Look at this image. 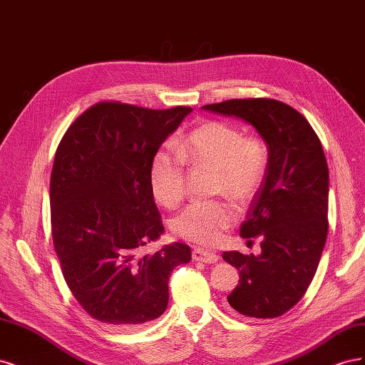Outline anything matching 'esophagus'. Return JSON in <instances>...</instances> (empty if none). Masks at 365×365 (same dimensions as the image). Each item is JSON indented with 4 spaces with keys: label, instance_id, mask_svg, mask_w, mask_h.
<instances>
[{
    "label": "esophagus",
    "instance_id": "esophagus-1",
    "mask_svg": "<svg viewBox=\"0 0 365 365\" xmlns=\"http://www.w3.org/2000/svg\"><path fill=\"white\" fill-rule=\"evenodd\" d=\"M192 257L196 262H202V263H215L219 260L217 254L213 251H207L202 248H195L192 252Z\"/></svg>",
    "mask_w": 365,
    "mask_h": 365
}]
</instances>
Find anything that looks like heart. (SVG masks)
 Listing matches in <instances>:
<instances>
[{
    "instance_id": "b5f03b06",
    "label": "heart",
    "mask_w": 365,
    "mask_h": 365,
    "mask_svg": "<svg viewBox=\"0 0 365 365\" xmlns=\"http://www.w3.org/2000/svg\"><path fill=\"white\" fill-rule=\"evenodd\" d=\"M268 146L259 137H244L225 121H205L172 150H160L152 158L150 187L164 207L178 205L185 193L184 163L217 169L216 192L239 202L254 196L267 175ZM236 210L225 201L193 202L176 216L172 228L180 237L200 245H213L235 222Z\"/></svg>"
}]
</instances>
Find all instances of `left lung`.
Wrapping results in <instances>:
<instances>
[{
  "mask_svg": "<svg viewBox=\"0 0 365 365\" xmlns=\"http://www.w3.org/2000/svg\"><path fill=\"white\" fill-rule=\"evenodd\" d=\"M202 108L247 121L268 146L267 175L240 225L248 242L262 239V252L225 251L222 259L240 275L230 306L245 317H280L306 294L326 244L329 169L322 141L300 113L272 98Z\"/></svg>",
  "mask_w": 365,
  "mask_h": 365,
  "instance_id": "1",
  "label": "left lung"
}]
</instances>
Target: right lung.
I'll list each match as a JSON object with an SVG mask.
<instances>
[{"label": "right lung", "instance_id": "right-lung-1", "mask_svg": "<svg viewBox=\"0 0 365 365\" xmlns=\"http://www.w3.org/2000/svg\"><path fill=\"white\" fill-rule=\"evenodd\" d=\"M190 113L96 103L74 120L54 155L51 235L63 279L90 317L109 327H138L163 315L170 272L192 259L180 242L141 254L164 233L152 158Z\"/></svg>", "mask_w": 365, "mask_h": 365}]
</instances>
